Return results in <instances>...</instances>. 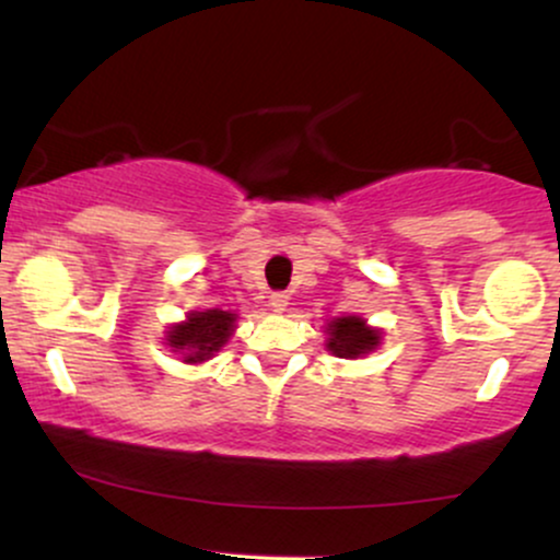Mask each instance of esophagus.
<instances>
[{
    "instance_id": "obj_1",
    "label": "esophagus",
    "mask_w": 560,
    "mask_h": 560,
    "mask_svg": "<svg viewBox=\"0 0 560 560\" xmlns=\"http://www.w3.org/2000/svg\"><path fill=\"white\" fill-rule=\"evenodd\" d=\"M268 305H270V308H273L276 313H284V311H287V305H290V294H284V292H273V294H270Z\"/></svg>"
}]
</instances>
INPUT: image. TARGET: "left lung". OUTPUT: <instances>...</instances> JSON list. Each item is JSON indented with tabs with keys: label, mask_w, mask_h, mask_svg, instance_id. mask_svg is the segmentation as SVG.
Listing matches in <instances>:
<instances>
[{
	"label": "left lung",
	"mask_w": 560,
	"mask_h": 560,
	"mask_svg": "<svg viewBox=\"0 0 560 560\" xmlns=\"http://www.w3.org/2000/svg\"><path fill=\"white\" fill-rule=\"evenodd\" d=\"M324 348L337 359H364L383 342V329L370 327L361 316H337L324 327Z\"/></svg>",
	"instance_id": "8db88e82"
}]
</instances>
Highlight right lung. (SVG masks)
I'll list each match as a JSON object with an SVG mask.
<instances>
[{"label": "right lung", "instance_id": "obj_1", "mask_svg": "<svg viewBox=\"0 0 560 560\" xmlns=\"http://www.w3.org/2000/svg\"><path fill=\"white\" fill-rule=\"evenodd\" d=\"M238 313L207 308L190 311L183 322L170 324L164 329V346L183 359V364H205L214 359L236 331Z\"/></svg>", "mask_w": 560, "mask_h": 560}]
</instances>
